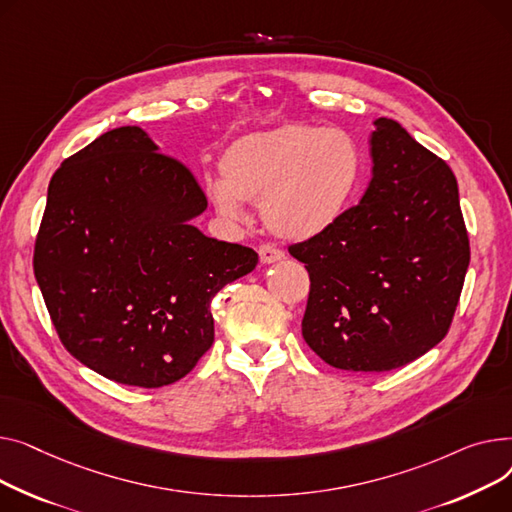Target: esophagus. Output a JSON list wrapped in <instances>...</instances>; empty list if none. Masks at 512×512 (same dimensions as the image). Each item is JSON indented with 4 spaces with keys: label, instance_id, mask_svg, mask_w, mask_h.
Segmentation results:
<instances>
[{
    "label": "esophagus",
    "instance_id": "obj_1",
    "mask_svg": "<svg viewBox=\"0 0 512 512\" xmlns=\"http://www.w3.org/2000/svg\"><path fill=\"white\" fill-rule=\"evenodd\" d=\"M258 256H260L262 264H275V262L285 258V252L275 248V246H260L258 248Z\"/></svg>",
    "mask_w": 512,
    "mask_h": 512
}]
</instances>
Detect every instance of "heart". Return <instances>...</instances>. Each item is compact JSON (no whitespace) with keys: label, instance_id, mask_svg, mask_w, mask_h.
<instances>
[{"label":"heart","instance_id":"obj_1","mask_svg":"<svg viewBox=\"0 0 512 512\" xmlns=\"http://www.w3.org/2000/svg\"><path fill=\"white\" fill-rule=\"evenodd\" d=\"M221 177L204 192L229 223L246 219L244 202L260 204L264 225L293 242L333 227L362 173L357 142L339 128L287 124L233 140L219 157Z\"/></svg>","mask_w":512,"mask_h":512}]
</instances>
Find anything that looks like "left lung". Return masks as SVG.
<instances>
[{
    "label": "left lung",
    "mask_w": 512,
    "mask_h": 512,
    "mask_svg": "<svg viewBox=\"0 0 512 512\" xmlns=\"http://www.w3.org/2000/svg\"><path fill=\"white\" fill-rule=\"evenodd\" d=\"M372 179L357 206L289 248L310 273L302 335L328 366L401 368L448 333L469 266L450 167L399 122L374 119Z\"/></svg>",
    "instance_id": "left-lung-1"
}]
</instances>
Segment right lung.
<instances>
[{
    "label": "right lung",
    "mask_w": 512,
    "mask_h": 512,
    "mask_svg": "<svg viewBox=\"0 0 512 512\" xmlns=\"http://www.w3.org/2000/svg\"><path fill=\"white\" fill-rule=\"evenodd\" d=\"M142 128L105 132L47 190L35 277L59 339L80 364L128 386L184 378L210 349V304L256 268L252 248L206 237L194 175Z\"/></svg>",
    "instance_id": "add662e5"
}]
</instances>
